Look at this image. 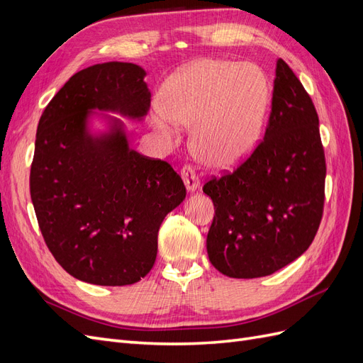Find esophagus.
I'll use <instances>...</instances> for the list:
<instances>
[{
    "label": "esophagus",
    "instance_id": "esophagus-1",
    "mask_svg": "<svg viewBox=\"0 0 363 363\" xmlns=\"http://www.w3.org/2000/svg\"><path fill=\"white\" fill-rule=\"evenodd\" d=\"M182 179L184 182L186 191H188L189 194H194L196 189L200 188V180H199V177H196L195 171L191 167H184L182 169Z\"/></svg>",
    "mask_w": 363,
    "mask_h": 363
}]
</instances>
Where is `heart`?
Wrapping results in <instances>:
<instances>
[{
    "instance_id": "obj_1",
    "label": "heart",
    "mask_w": 363,
    "mask_h": 363,
    "mask_svg": "<svg viewBox=\"0 0 363 363\" xmlns=\"http://www.w3.org/2000/svg\"><path fill=\"white\" fill-rule=\"evenodd\" d=\"M269 101L265 75L251 65L203 59L171 75L151 127L168 145L179 127L192 128V150L204 167L228 171L259 144Z\"/></svg>"
}]
</instances>
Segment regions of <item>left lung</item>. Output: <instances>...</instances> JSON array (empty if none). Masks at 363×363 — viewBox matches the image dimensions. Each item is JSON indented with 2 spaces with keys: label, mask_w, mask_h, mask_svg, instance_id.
Listing matches in <instances>:
<instances>
[{
  "label": "left lung",
  "mask_w": 363,
  "mask_h": 363,
  "mask_svg": "<svg viewBox=\"0 0 363 363\" xmlns=\"http://www.w3.org/2000/svg\"><path fill=\"white\" fill-rule=\"evenodd\" d=\"M318 124L311 96L279 59L265 138L233 174L203 188L216 208L207 255L224 276H269L312 244L323 216L325 180Z\"/></svg>",
  "instance_id": "left-lung-1"
}]
</instances>
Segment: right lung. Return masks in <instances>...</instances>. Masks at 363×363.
<instances>
[{
	"label": "right lung",
	"mask_w": 363,
	"mask_h": 363,
	"mask_svg": "<svg viewBox=\"0 0 363 363\" xmlns=\"http://www.w3.org/2000/svg\"><path fill=\"white\" fill-rule=\"evenodd\" d=\"M145 75L127 62L82 69L38 125L30 194L39 228L60 267L91 284L125 286L145 277L160 224L186 199L177 172L131 148L124 121L108 115L145 119Z\"/></svg>",
	"instance_id": "obj_1"
}]
</instances>
